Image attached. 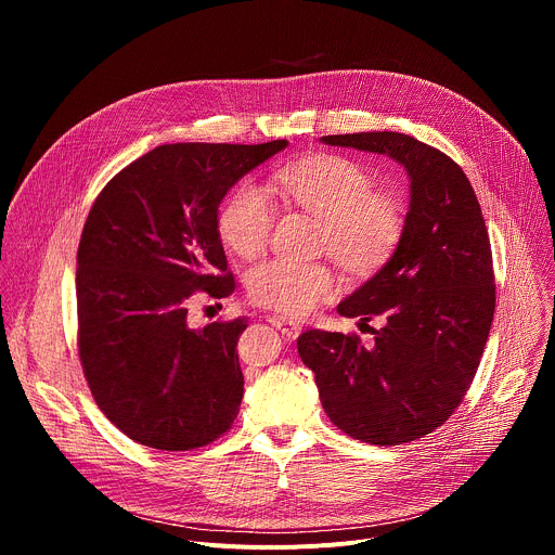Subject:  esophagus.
<instances>
[{"mask_svg": "<svg viewBox=\"0 0 555 555\" xmlns=\"http://www.w3.org/2000/svg\"><path fill=\"white\" fill-rule=\"evenodd\" d=\"M270 323L285 336V338H298V334H300V323H296V321H292V319H287V315H281V313H272L270 315Z\"/></svg>", "mask_w": 555, "mask_h": 555, "instance_id": "esophagus-1", "label": "esophagus"}]
</instances>
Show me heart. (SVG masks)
I'll use <instances>...</instances> for the list:
<instances>
[{
	"instance_id": "1",
	"label": "heart",
	"mask_w": 555,
	"mask_h": 555,
	"mask_svg": "<svg viewBox=\"0 0 555 555\" xmlns=\"http://www.w3.org/2000/svg\"><path fill=\"white\" fill-rule=\"evenodd\" d=\"M276 193L323 221L321 246L351 272L375 270L398 246L404 217L395 197L375 191L366 167L345 155H315L292 163L272 176ZM276 208L266 189L242 180L217 212L221 244L240 257L259 255L274 228ZM336 289V276L325 263L268 259L248 272V294L255 302L302 315Z\"/></svg>"
}]
</instances>
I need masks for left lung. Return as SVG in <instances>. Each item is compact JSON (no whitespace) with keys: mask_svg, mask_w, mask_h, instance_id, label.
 <instances>
[{"mask_svg":"<svg viewBox=\"0 0 555 555\" xmlns=\"http://www.w3.org/2000/svg\"><path fill=\"white\" fill-rule=\"evenodd\" d=\"M321 140L392 157L409 173L411 204L392 257L338 305L347 319L382 315L375 343L309 330L298 336V353L343 433L373 446L409 443L456 411L479 369L496 305L486 219L461 167L413 135Z\"/></svg>","mask_w":555,"mask_h":555,"instance_id":"obj_1","label":"left lung"}]
</instances>
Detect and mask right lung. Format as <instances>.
Returning a JSON list of instances; mask_svg holds the SVG:
<instances>
[{
  "label": "right lung",
  "mask_w": 555,
  "mask_h": 555,
  "mask_svg": "<svg viewBox=\"0 0 555 555\" xmlns=\"http://www.w3.org/2000/svg\"><path fill=\"white\" fill-rule=\"evenodd\" d=\"M285 146L163 144L96 197L76 255L78 356L99 409L129 439L193 450L240 415L244 373L234 349L248 323L191 330L189 300L234 292L217 208Z\"/></svg>",
  "instance_id": "add662e5"
}]
</instances>
